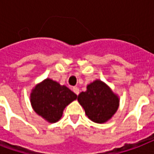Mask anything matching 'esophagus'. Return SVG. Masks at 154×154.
I'll list each match as a JSON object with an SVG mask.
<instances>
[{
    "label": "esophagus",
    "instance_id": "1",
    "mask_svg": "<svg viewBox=\"0 0 154 154\" xmlns=\"http://www.w3.org/2000/svg\"><path fill=\"white\" fill-rule=\"evenodd\" d=\"M73 91H74V92H75V93L76 94V95H77V96H78L79 94V88H77V87H74V88H73Z\"/></svg>",
    "mask_w": 154,
    "mask_h": 154
}]
</instances>
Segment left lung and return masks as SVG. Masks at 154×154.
I'll use <instances>...</instances> for the list:
<instances>
[{
	"mask_svg": "<svg viewBox=\"0 0 154 154\" xmlns=\"http://www.w3.org/2000/svg\"><path fill=\"white\" fill-rule=\"evenodd\" d=\"M78 101L91 120L107 122L116 112L120 99L106 83L96 79L87 86V91L78 96Z\"/></svg>",
	"mask_w": 154,
	"mask_h": 154,
	"instance_id": "1",
	"label": "left lung"
}]
</instances>
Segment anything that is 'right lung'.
I'll list each match as a JSON object with an SVG mask.
<instances>
[{"label": "right lung", "instance_id": "obj_1", "mask_svg": "<svg viewBox=\"0 0 154 154\" xmlns=\"http://www.w3.org/2000/svg\"><path fill=\"white\" fill-rule=\"evenodd\" d=\"M77 99V95L51 79L37 84L30 93V102L34 112L50 123L60 120L64 108Z\"/></svg>", "mask_w": 154, "mask_h": 154}]
</instances>
